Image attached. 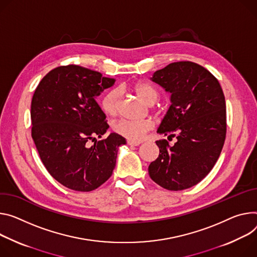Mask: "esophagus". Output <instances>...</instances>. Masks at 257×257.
<instances>
[{
	"label": "esophagus",
	"instance_id": "34e87169",
	"mask_svg": "<svg viewBox=\"0 0 257 257\" xmlns=\"http://www.w3.org/2000/svg\"><path fill=\"white\" fill-rule=\"evenodd\" d=\"M142 143L141 142H131V141H127V145L128 146H131V147H137L141 145Z\"/></svg>",
	"mask_w": 257,
	"mask_h": 257
}]
</instances>
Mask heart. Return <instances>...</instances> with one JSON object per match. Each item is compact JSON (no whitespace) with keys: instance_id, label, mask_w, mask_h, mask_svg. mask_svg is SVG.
I'll return each mask as SVG.
<instances>
[{"instance_id":"heart-1","label":"heart","mask_w":257,"mask_h":257,"mask_svg":"<svg viewBox=\"0 0 257 257\" xmlns=\"http://www.w3.org/2000/svg\"><path fill=\"white\" fill-rule=\"evenodd\" d=\"M132 90L135 94L144 100L147 104L151 105L156 102L159 97V92L156 88L146 82H138L132 85ZM119 92L112 89L105 93L101 100V106L104 112L108 115H114L118 111ZM153 128V123L149 120L136 121L129 119H121L112 125L115 133L127 138L131 142H139L145 134Z\"/></svg>"}]
</instances>
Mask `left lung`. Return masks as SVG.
Listing matches in <instances>:
<instances>
[{"instance_id":"1","label":"left lung","mask_w":257,"mask_h":257,"mask_svg":"<svg viewBox=\"0 0 257 257\" xmlns=\"http://www.w3.org/2000/svg\"><path fill=\"white\" fill-rule=\"evenodd\" d=\"M151 80L171 93V105L158 133L176 137L174 146L157 141L160 154L149 166L151 178L169 191L199 183L212 170L226 134L225 99L218 80L202 65L178 61Z\"/></svg>"}]
</instances>
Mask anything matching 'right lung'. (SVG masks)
Masks as SVG:
<instances>
[{"mask_svg": "<svg viewBox=\"0 0 257 257\" xmlns=\"http://www.w3.org/2000/svg\"><path fill=\"white\" fill-rule=\"evenodd\" d=\"M114 81L69 64L50 71L34 93L32 137L46 169L67 189H97L111 176L119 147L126 144L116 133L95 138L108 128L95 98Z\"/></svg>", "mask_w": 257, "mask_h": 257, "instance_id": "1", "label": "right lung"}]
</instances>
